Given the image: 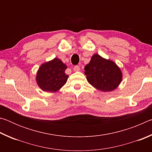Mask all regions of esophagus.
Returning a JSON list of instances; mask_svg holds the SVG:
<instances>
[{
  "label": "esophagus",
  "mask_w": 152,
  "mask_h": 152,
  "mask_svg": "<svg viewBox=\"0 0 152 152\" xmlns=\"http://www.w3.org/2000/svg\"><path fill=\"white\" fill-rule=\"evenodd\" d=\"M80 70V66H75L73 68L74 72H78Z\"/></svg>",
  "instance_id": "34e87169"
}]
</instances>
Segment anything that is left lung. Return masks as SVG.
Masks as SVG:
<instances>
[{
    "label": "left lung",
    "instance_id": "1",
    "mask_svg": "<svg viewBox=\"0 0 152 152\" xmlns=\"http://www.w3.org/2000/svg\"><path fill=\"white\" fill-rule=\"evenodd\" d=\"M84 74L88 83L96 90L110 92L116 89L123 80L121 68L114 61L94 53L84 67Z\"/></svg>",
    "mask_w": 152,
    "mask_h": 152
}]
</instances>
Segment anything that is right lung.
Wrapping results in <instances>:
<instances>
[{
    "label": "right lung",
    "mask_w": 152,
    "mask_h": 152,
    "mask_svg": "<svg viewBox=\"0 0 152 152\" xmlns=\"http://www.w3.org/2000/svg\"><path fill=\"white\" fill-rule=\"evenodd\" d=\"M67 66L61 60L55 58L42 64L36 74V83L45 92H56L66 83L69 76L65 74Z\"/></svg>",
    "instance_id": "obj_1"
}]
</instances>
